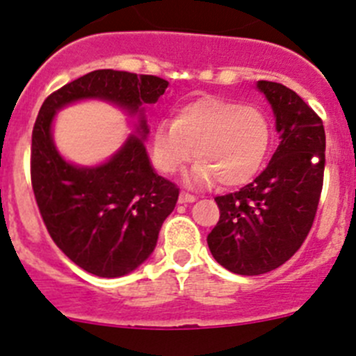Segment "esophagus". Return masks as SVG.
<instances>
[{
  "mask_svg": "<svg viewBox=\"0 0 356 356\" xmlns=\"http://www.w3.org/2000/svg\"><path fill=\"white\" fill-rule=\"evenodd\" d=\"M195 200H196V196L191 195V193L181 191V195H179V203H193Z\"/></svg>",
  "mask_w": 356,
  "mask_h": 356,
  "instance_id": "obj_1",
  "label": "esophagus"
}]
</instances>
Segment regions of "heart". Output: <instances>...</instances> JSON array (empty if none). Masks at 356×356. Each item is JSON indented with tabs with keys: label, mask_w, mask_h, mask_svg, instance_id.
I'll return each mask as SVG.
<instances>
[{
	"label": "heart",
	"mask_w": 356,
	"mask_h": 356,
	"mask_svg": "<svg viewBox=\"0 0 356 356\" xmlns=\"http://www.w3.org/2000/svg\"><path fill=\"white\" fill-rule=\"evenodd\" d=\"M270 141V122L261 108L200 98L182 106L174 122L156 125L153 163L161 174H175L195 156L196 184L217 181L220 188H238L260 172Z\"/></svg>",
	"instance_id": "1"
}]
</instances>
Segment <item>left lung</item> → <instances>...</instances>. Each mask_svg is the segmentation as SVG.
Returning a JSON list of instances; mask_svg holds the SVG:
<instances>
[{
    "label": "left lung",
    "mask_w": 356,
    "mask_h": 356,
    "mask_svg": "<svg viewBox=\"0 0 356 356\" xmlns=\"http://www.w3.org/2000/svg\"><path fill=\"white\" fill-rule=\"evenodd\" d=\"M258 89L274 110L279 146L254 181L215 198L220 218L207 238L215 260L239 275L274 270L300 250L324 186L322 118L279 82L258 81Z\"/></svg>",
    "instance_id": "1"
}]
</instances>
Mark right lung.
<instances>
[{
    "mask_svg": "<svg viewBox=\"0 0 356 356\" xmlns=\"http://www.w3.org/2000/svg\"><path fill=\"white\" fill-rule=\"evenodd\" d=\"M167 86L156 75L95 70L51 92L35 118L31 182L39 213L55 245L89 274L120 277L138 268L155 250L179 188L155 174L138 136L99 167L67 163L53 145V117L84 98L113 102L134 113L143 103H155ZM139 129L146 138L145 118Z\"/></svg>",
    "mask_w": 356,
    "mask_h": 356,
    "instance_id": "1",
    "label": "right lung"
}]
</instances>
